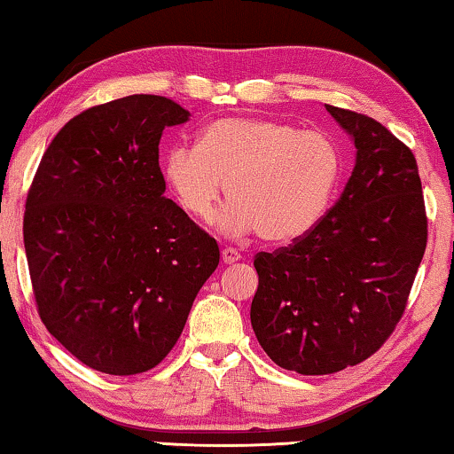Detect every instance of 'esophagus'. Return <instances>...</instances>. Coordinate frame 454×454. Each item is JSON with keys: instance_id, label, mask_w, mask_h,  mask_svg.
Returning a JSON list of instances; mask_svg holds the SVG:
<instances>
[{"instance_id": "esophagus-1", "label": "esophagus", "mask_w": 454, "mask_h": 454, "mask_svg": "<svg viewBox=\"0 0 454 454\" xmlns=\"http://www.w3.org/2000/svg\"><path fill=\"white\" fill-rule=\"evenodd\" d=\"M222 261H224L226 265H232V262L240 261V253H239V250H236L234 247L222 248Z\"/></svg>"}]
</instances>
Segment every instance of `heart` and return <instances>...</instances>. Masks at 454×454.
Listing matches in <instances>:
<instances>
[{"label":"heart","instance_id":"b5f03b06","mask_svg":"<svg viewBox=\"0 0 454 454\" xmlns=\"http://www.w3.org/2000/svg\"><path fill=\"white\" fill-rule=\"evenodd\" d=\"M165 177L181 207L198 220L212 218L224 184L230 200L220 214L222 230L230 236L256 230L262 240L286 245L326 212L340 179V153L322 132L232 116L212 121L200 145H175Z\"/></svg>","mask_w":454,"mask_h":454}]
</instances>
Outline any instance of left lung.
<instances>
[{"label": "left lung", "instance_id": "1", "mask_svg": "<svg viewBox=\"0 0 454 454\" xmlns=\"http://www.w3.org/2000/svg\"><path fill=\"white\" fill-rule=\"evenodd\" d=\"M326 110L355 138L353 175L308 234L254 256L256 340L275 364L300 375L355 367L383 347L408 306L428 240L410 146L364 114Z\"/></svg>", "mask_w": 454, "mask_h": 454}]
</instances>
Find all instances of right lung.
I'll return each mask as SVG.
<instances>
[{
    "label": "right lung",
    "mask_w": 454,
    "mask_h": 454,
    "mask_svg": "<svg viewBox=\"0 0 454 454\" xmlns=\"http://www.w3.org/2000/svg\"><path fill=\"white\" fill-rule=\"evenodd\" d=\"M187 120L177 101L146 93L93 106L60 128L28 189L38 316L101 373L157 367L220 262L215 239L162 195V130Z\"/></svg>",
    "instance_id": "obj_1"
}]
</instances>
